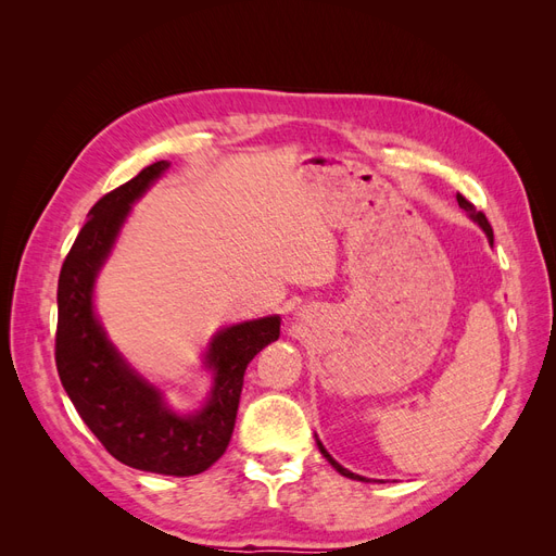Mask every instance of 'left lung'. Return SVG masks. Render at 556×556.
<instances>
[{"mask_svg": "<svg viewBox=\"0 0 556 556\" xmlns=\"http://www.w3.org/2000/svg\"><path fill=\"white\" fill-rule=\"evenodd\" d=\"M457 201H459V206L470 215V217H473V220L484 229V233H486V239H490V241H494V231H492V225H490V220H486V217H484V213L482 211H476V206L473 204H470V201L464 197V194H457ZM317 447H319V452H323L325 454V459L336 468V470H339V473L341 476H345V478H352V480H364L362 476H355V473H350V470L348 468H343L339 462H336L333 457H331V454L323 447V443H317Z\"/></svg>", "mask_w": 556, "mask_h": 556, "instance_id": "obj_1", "label": "left lung"}]
</instances>
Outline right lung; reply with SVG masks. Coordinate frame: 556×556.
<instances>
[{"mask_svg": "<svg viewBox=\"0 0 556 556\" xmlns=\"http://www.w3.org/2000/svg\"><path fill=\"white\" fill-rule=\"evenodd\" d=\"M164 169H169L164 160L146 166L90 208L58 280L55 364L80 419L117 462L162 476H197L225 454L245 368L264 345L278 341L280 317L252 319L215 336L206 355L215 371L213 394L206 408L190 417L164 408L155 387L121 359L92 313L94 278L129 204Z\"/></svg>", "mask_w": 556, "mask_h": 556, "instance_id": "add662e5", "label": "right lung"}]
</instances>
